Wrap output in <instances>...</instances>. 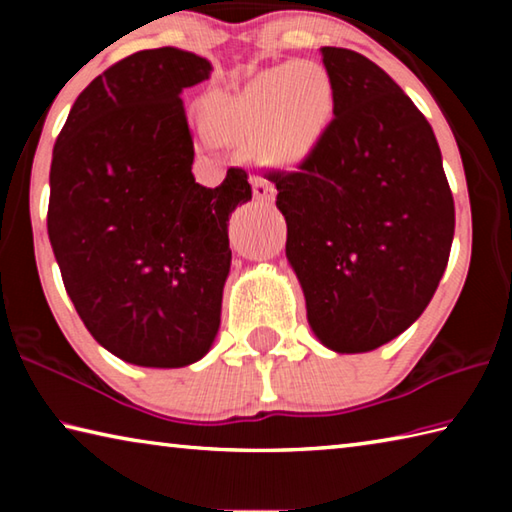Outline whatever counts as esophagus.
Here are the masks:
<instances>
[{
	"label": "esophagus",
	"mask_w": 512,
	"mask_h": 512,
	"mask_svg": "<svg viewBox=\"0 0 512 512\" xmlns=\"http://www.w3.org/2000/svg\"><path fill=\"white\" fill-rule=\"evenodd\" d=\"M253 194L259 203H273L275 201V187L264 176H253Z\"/></svg>",
	"instance_id": "34e87169"
}]
</instances>
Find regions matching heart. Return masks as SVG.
I'll list each match as a JSON object with an SVG mask.
<instances>
[{"mask_svg": "<svg viewBox=\"0 0 512 512\" xmlns=\"http://www.w3.org/2000/svg\"><path fill=\"white\" fill-rule=\"evenodd\" d=\"M334 119V85L309 60L268 67L244 88L216 94L207 121L219 135L253 137L273 164H298L316 151Z\"/></svg>", "mask_w": 512, "mask_h": 512, "instance_id": "b5f03b06", "label": "heart"}]
</instances>
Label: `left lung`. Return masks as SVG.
Returning <instances> with one entry per match:
<instances>
[{"instance_id":"1","label":"left lung","mask_w":512,"mask_h":512,"mask_svg":"<svg viewBox=\"0 0 512 512\" xmlns=\"http://www.w3.org/2000/svg\"><path fill=\"white\" fill-rule=\"evenodd\" d=\"M334 119L298 171H268L287 259L325 348L370 352L433 298L454 239V198L429 121L384 69L323 47Z\"/></svg>"}]
</instances>
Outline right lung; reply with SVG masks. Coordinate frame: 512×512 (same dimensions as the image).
Here are the masks:
<instances>
[{
    "label": "right lung",
    "mask_w": 512,
    "mask_h": 512,
    "mask_svg": "<svg viewBox=\"0 0 512 512\" xmlns=\"http://www.w3.org/2000/svg\"><path fill=\"white\" fill-rule=\"evenodd\" d=\"M210 72L192 51H137L79 94L54 146L47 232L67 296L135 366L196 363L221 325L228 221L253 189L235 167L214 189L194 180L180 94Z\"/></svg>",
    "instance_id": "obj_1"
}]
</instances>
